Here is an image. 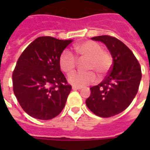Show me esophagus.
I'll use <instances>...</instances> for the list:
<instances>
[{
    "label": "esophagus",
    "mask_w": 150,
    "mask_h": 150,
    "mask_svg": "<svg viewBox=\"0 0 150 150\" xmlns=\"http://www.w3.org/2000/svg\"><path fill=\"white\" fill-rule=\"evenodd\" d=\"M82 89V87L80 86H72V89H74V90H78V89Z\"/></svg>",
    "instance_id": "esophagus-1"
}]
</instances>
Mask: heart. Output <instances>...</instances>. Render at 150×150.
Here are the masks:
<instances>
[{"label":"heart","instance_id":"obj_1","mask_svg":"<svg viewBox=\"0 0 150 150\" xmlns=\"http://www.w3.org/2000/svg\"><path fill=\"white\" fill-rule=\"evenodd\" d=\"M81 59H87L85 69L87 71L77 72L70 75L68 81L76 86H84L96 82V72L102 78L109 72L113 64V57L109 51L102 50V46L97 42L87 40L77 43L74 47ZM59 65L64 72L71 75L75 71L77 60L68 50H64L59 57Z\"/></svg>","mask_w":150,"mask_h":150}]
</instances>
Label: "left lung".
<instances>
[{
    "mask_svg": "<svg viewBox=\"0 0 150 150\" xmlns=\"http://www.w3.org/2000/svg\"><path fill=\"white\" fill-rule=\"evenodd\" d=\"M92 40L106 44L113 64L104 79L90 88L86 103L97 116L110 117L124 111L135 98L142 79L141 67L132 51L118 39L104 35Z\"/></svg>",
    "mask_w": 150,
    "mask_h": 150,
    "instance_id": "1",
    "label": "left lung"
}]
</instances>
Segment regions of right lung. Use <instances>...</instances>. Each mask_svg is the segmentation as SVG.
<instances>
[{
	"label": "right lung",
	"mask_w": 150,
	"mask_h": 150,
	"mask_svg": "<svg viewBox=\"0 0 150 150\" xmlns=\"http://www.w3.org/2000/svg\"><path fill=\"white\" fill-rule=\"evenodd\" d=\"M72 41L40 36L18 59L12 73L13 91L29 116L50 120L65 106L71 86L61 72L59 57Z\"/></svg>",
	"instance_id": "1"
}]
</instances>
